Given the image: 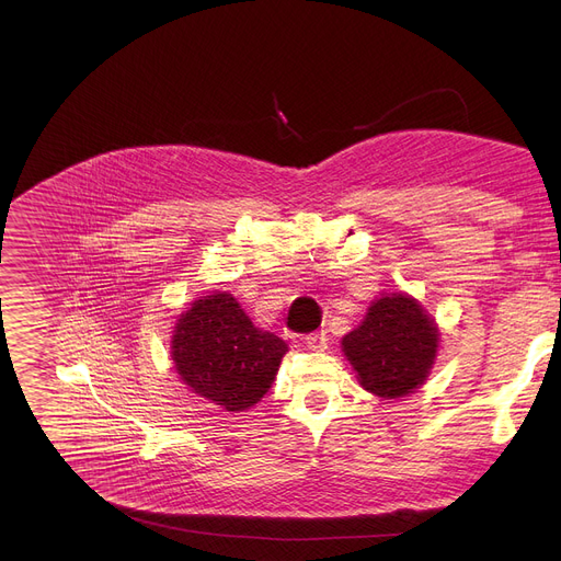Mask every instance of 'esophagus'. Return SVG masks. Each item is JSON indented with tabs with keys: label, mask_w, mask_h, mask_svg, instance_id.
<instances>
[{
	"label": "esophagus",
	"mask_w": 561,
	"mask_h": 561,
	"mask_svg": "<svg viewBox=\"0 0 561 561\" xmlns=\"http://www.w3.org/2000/svg\"><path fill=\"white\" fill-rule=\"evenodd\" d=\"M306 346L310 351H327L329 346V335L322 331V333H310L306 335Z\"/></svg>",
	"instance_id": "1"
}]
</instances>
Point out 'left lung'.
<instances>
[{"instance_id": "left-lung-1", "label": "left lung", "mask_w": 561, "mask_h": 561, "mask_svg": "<svg viewBox=\"0 0 561 561\" xmlns=\"http://www.w3.org/2000/svg\"><path fill=\"white\" fill-rule=\"evenodd\" d=\"M437 348V322L402 290L377 297L362 324L342 337L359 386L383 399L415 392L428 379Z\"/></svg>"}]
</instances>
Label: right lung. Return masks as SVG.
Returning <instances> with one entry per match:
<instances>
[{
	"label": "right lung",
	"instance_id": "add662e5",
	"mask_svg": "<svg viewBox=\"0 0 561 561\" xmlns=\"http://www.w3.org/2000/svg\"><path fill=\"white\" fill-rule=\"evenodd\" d=\"M288 344L257 329L239 301L215 290L178 317L171 359L180 379L228 413L249 411L275 381Z\"/></svg>",
	"mask_w": 561,
	"mask_h": 561
}]
</instances>
